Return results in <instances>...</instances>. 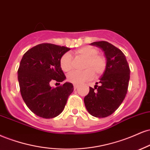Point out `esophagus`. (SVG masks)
Returning <instances> with one entry per match:
<instances>
[{"label":"esophagus","instance_id":"obj_1","mask_svg":"<svg viewBox=\"0 0 150 150\" xmlns=\"http://www.w3.org/2000/svg\"><path fill=\"white\" fill-rule=\"evenodd\" d=\"M74 89L76 90L78 88V85H77V84H74Z\"/></svg>","mask_w":150,"mask_h":150}]
</instances>
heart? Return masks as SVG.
Returning <instances> with one entry per match:
<instances>
[{"instance_id": "1", "label": "heart", "mask_w": 150, "mask_h": 150, "mask_svg": "<svg viewBox=\"0 0 150 150\" xmlns=\"http://www.w3.org/2000/svg\"><path fill=\"white\" fill-rule=\"evenodd\" d=\"M78 55L86 58L85 70L81 71H73L67 76L69 82L74 84H80L88 79H91L95 74L98 76L105 71L107 66L106 58L98 54V49L93 46H83L76 50ZM62 69L68 72L72 68V57L69 52H66L62 56L59 60Z\"/></svg>"}]
</instances>
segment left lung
I'll list each match as a JSON object with an SVG mask.
<instances>
[{"instance_id":"left-lung-1","label":"left lung","mask_w":150,"mask_h":150,"mask_svg":"<svg viewBox=\"0 0 150 150\" xmlns=\"http://www.w3.org/2000/svg\"><path fill=\"white\" fill-rule=\"evenodd\" d=\"M91 45L105 53L107 66L94 88L90 87L84 98L86 110L95 117L105 118L113 114L124 101L128 91L130 68L122 51L107 41H97Z\"/></svg>"}]
</instances>
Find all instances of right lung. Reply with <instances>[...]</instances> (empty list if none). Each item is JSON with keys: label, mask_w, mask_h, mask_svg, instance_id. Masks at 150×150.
<instances>
[{"label": "right lung", "mask_w": 150, "mask_h": 150, "mask_svg": "<svg viewBox=\"0 0 150 150\" xmlns=\"http://www.w3.org/2000/svg\"><path fill=\"white\" fill-rule=\"evenodd\" d=\"M69 50L54 44L41 43L23 55L17 71L20 93L26 106L38 117L44 119L57 117L64 110L69 96L73 92L71 83L66 82L56 88L50 85L52 81L60 83L66 79L59 60Z\"/></svg>", "instance_id": "obj_1"}]
</instances>
